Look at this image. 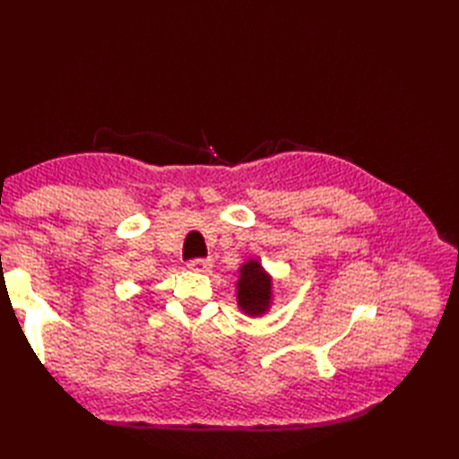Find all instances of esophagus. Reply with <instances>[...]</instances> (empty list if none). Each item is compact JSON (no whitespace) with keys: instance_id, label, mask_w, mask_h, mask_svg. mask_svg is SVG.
I'll return each instance as SVG.
<instances>
[{"instance_id":"34e87169","label":"esophagus","mask_w":459,"mask_h":459,"mask_svg":"<svg viewBox=\"0 0 459 459\" xmlns=\"http://www.w3.org/2000/svg\"><path fill=\"white\" fill-rule=\"evenodd\" d=\"M187 266H189V270H193V272H201V274H207V272H211V268H212V262H211V260L197 258V260H191Z\"/></svg>"}]
</instances>
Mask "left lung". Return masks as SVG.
<instances>
[{
	"label": "left lung",
	"instance_id": "8db88e82",
	"mask_svg": "<svg viewBox=\"0 0 459 459\" xmlns=\"http://www.w3.org/2000/svg\"><path fill=\"white\" fill-rule=\"evenodd\" d=\"M272 276L258 260H247L238 270L237 301L248 317H260L272 307Z\"/></svg>",
	"mask_w": 459,
	"mask_h": 459
}]
</instances>
